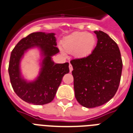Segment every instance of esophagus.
<instances>
[{
    "instance_id": "1",
    "label": "esophagus",
    "mask_w": 133,
    "mask_h": 133,
    "mask_svg": "<svg viewBox=\"0 0 133 133\" xmlns=\"http://www.w3.org/2000/svg\"><path fill=\"white\" fill-rule=\"evenodd\" d=\"M69 69H70V72H72V70H73V68H72V65L71 64H70L69 65Z\"/></svg>"
}]
</instances>
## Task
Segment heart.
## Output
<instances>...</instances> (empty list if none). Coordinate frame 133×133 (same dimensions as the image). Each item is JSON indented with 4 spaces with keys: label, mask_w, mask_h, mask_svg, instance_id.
<instances>
[{
    "label": "heart",
    "mask_w": 133,
    "mask_h": 133,
    "mask_svg": "<svg viewBox=\"0 0 133 133\" xmlns=\"http://www.w3.org/2000/svg\"><path fill=\"white\" fill-rule=\"evenodd\" d=\"M96 41L93 34L85 32H77L66 36L63 40L62 45L67 52H74L77 58H83L92 52Z\"/></svg>",
    "instance_id": "obj_1"
}]
</instances>
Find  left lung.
Instances as JSON below:
<instances>
[{
	"label": "left lung",
	"instance_id": "left-lung-1",
	"mask_svg": "<svg viewBox=\"0 0 133 133\" xmlns=\"http://www.w3.org/2000/svg\"><path fill=\"white\" fill-rule=\"evenodd\" d=\"M94 32L97 43L92 54L70 61L75 97L88 108L103 105L115 96L123 67L117 44L105 32Z\"/></svg>",
	"mask_w": 133,
	"mask_h": 133
}]
</instances>
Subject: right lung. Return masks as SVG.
I'll list each match as a JSON object with an SVG mask.
<instances>
[{
  "label": "right lung",
  "instance_id": "1",
  "mask_svg": "<svg viewBox=\"0 0 133 133\" xmlns=\"http://www.w3.org/2000/svg\"><path fill=\"white\" fill-rule=\"evenodd\" d=\"M54 33L34 32L22 38L10 56L9 72L11 84L16 94L28 103L44 105L54 99L63 77L70 72L69 63H55L52 56L59 52ZM40 50V72L34 81L22 76L20 62L25 52L32 48Z\"/></svg>",
  "mask_w": 133,
  "mask_h": 133
}]
</instances>
